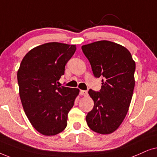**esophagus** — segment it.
I'll list each match as a JSON object with an SVG mask.
<instances>
[{"label": "esophagus", "mask_w": 157, "mask_h": 157, "mask_svg": "<svg viewBox=\"0 0 157 157\" xmlns=\"http://www.w3.org/2000/svg\"><path fill=\"white\" fill-rule=\"evenodd\" d=\"M80 94L81 95H84V96H86L87 95V90H81L80 91Z\"/></svg>", "instance_id": "obj_1"}]
</instances>
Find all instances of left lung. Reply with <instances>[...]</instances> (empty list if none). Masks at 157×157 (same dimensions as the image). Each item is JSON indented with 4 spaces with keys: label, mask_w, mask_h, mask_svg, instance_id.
Listing matches in <instances>:
<instances>
[{
    "label": "left lung",
    "mask_w": 157,
    "mask_h": 157,
    "mask_svg": "<svg viewBox=\"0 0 157 157\" xmlns=\"http://www.w3.org/2000/svg\"><path fill=\"white\" fill-rule=\"evenodd\" d=\"M82 50L94 76L103 77L99 92L88 91L94 107L86 116L87 126L96 133H111L128 113L135 85V62L126 48L109 41L84 45Z\"/></svg>",
    "instance_id": "left-lung-1"
}]
</instances>
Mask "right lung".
I'll return each mask as SVG.
<instances>
[{
    "label": "right lung",
    "mask_w": 157,
    "mask_h": 157,
    "mask_svg": "<svg viewBox=\"0 0 157 157\" xmlns=\"http://www.w3.org/2000/svg\"><path fill=\"white\" fill-rule=\"evenodd\" d=\"M75 50V45L47 43L29 51L21 62L17 79L23 108L33 128L44 136L64 130L79 94V89L57 85Z\"/></svg>",
    "instance_id": "1"
}]
</instances>
